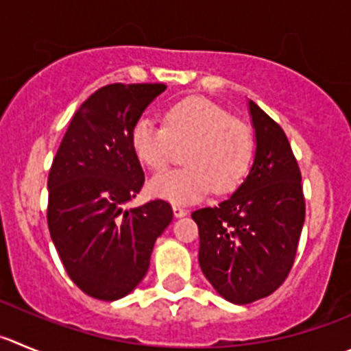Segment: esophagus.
Wrapping results in <instances>:
<instances>
[{
    "instance_id": "esophagus-1",
    "label": "esophagus",
    "mask_w": 351,
    "mask_h": 351,
    "mask_svg": "<svg viewBox=\"0 0 351 351\" xmlns=\"http://www.w3.org/2000/svg\"><path fill=\"white\" fill-rule=\"evenodd\" d=\"M172 212H173V217H176V219H181V217H184L186 213H188V210H184L182 206H179V205H173Z\"/></svg>"
}]
</instances>
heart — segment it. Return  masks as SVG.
I'll return each instance as SVG.
<instances>
[{"instance_id":"b5f03b06","label":"heart","mask_w":351,"mask_h":351,"mask_svg":"<svg viewBox=\"0 0 351 351\" xmlns=\"http://www.w3.org/2000/svg\"><path fill=\"white\" fill-rule=\"evenodd\" d=\"M189 143L184 169L158 173L149 193L170 203H193L215 188L228 193L248 170L253 139L248 125L202 96L173 103L163 113V125L149 119L136 122L131 145L139 162L152 170L169 163L173 145Z\"/></svg>"}]
</instances>
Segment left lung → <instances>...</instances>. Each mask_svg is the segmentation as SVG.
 <instances>
[{
	"label": "left lung",
	"mask_w": 351,
	"mask_h": 351,
	"mask_svg": "<svg viewBox=\"0 0 351 351\" xmlns=\"http://www.w3.org/2000/svg\"><path fill=\"white\" fill-rule=\"evenodd\" d=\"M248 112L255 131L248 176L228 199L191 213L199 267L236 305L265 298L285 282L305 222L302 173L285 131L252 99Z\"/></svg>",
	"instance_id": "obj_1"
}]
</instances>
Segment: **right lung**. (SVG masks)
<instances>
[{"label":"right lung","instance_id":"obj_1","mask_svg":"<svg viewBox=\"0 0 351 351\" xmlns=\"http://www.w3.org/2000/svg\"><path fill=\"white\" fill-rule=\"evenodd\" d=\"M163 84H110L73 113L48 176V228L69 278L103 302L128 296L148 272L172 208H125L145 182L131 134Z\"/></svg>","mask_w":351,"mask_h":351}]
</instances>
